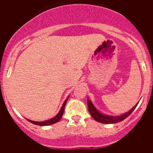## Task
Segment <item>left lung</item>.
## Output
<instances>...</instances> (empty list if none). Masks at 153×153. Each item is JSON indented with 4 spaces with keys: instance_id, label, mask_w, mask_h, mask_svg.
<instances>
[{
    "instance_id": "obj_1",
    "label": "left lung",
    "mask_w": 153,
    "mask_h": 153,
    "mask_svg": "<svg viewBox=\"0 0 153 153\" xmlns=\"http://www.w3.org/2000/svg\"><path fill=\"white\" fill-rule=\"evenodd\" d=\"M87 106H88V109L90 115H91L92 117H93L96 121L103 124H110L117 123L121 122V121H123V120H125L126 118H127V117H129V115L133 112L135 108L137 106V104H136V106L132 108V109H130L128 113H125V114L123 115H121L120 117H108V116H105V115L102 114V113H100L99 111H97V109L93 106L92 102H90V100H88V99H87Z\"/></svg>"
}]
</instances>
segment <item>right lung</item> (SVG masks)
<instances>
[{
	"instance_id": "right-lung-1",
	"label": "right lung",
	"mask_w": 153,
	"mask_h": 153,
	"mask_svg": "<svg viewBox=\"0 0 153 153\" xmlns=\"http://www.w3.org/2000/svg\"><path fill=\"white\" fill-rule=\"evenodd\" d=\"M67 100H68V99H67V100L64 101V102H63V106H62V108L60 109L59 113L56 115V117H53V118L47 120V121H43V122H35V121H32V120H27L29 121V122H30L31 123H33L34 124V125H37V126H49V125H51V124L56 123H57L58 121L62 118V116H63V112H64V108H65V106H66V103H67Z\"/></svg>"
}]
</instances>
